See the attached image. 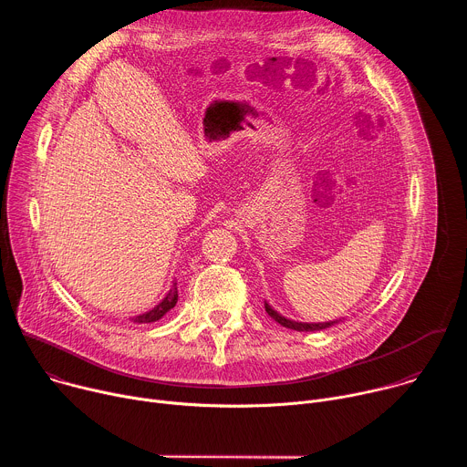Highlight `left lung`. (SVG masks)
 Here are the masks:
<instances>
[{"label":"left lung","instance_id":"left-lung-1","mask_svg":"<svg viewBox=\"0 0 467 467\" xmlns=\"http://www.w3.org/2000/svg\"><path fill=\"white\" fill-rule=\"evenodd\" d=\"M264 308H265V312H268L279 325H283V327H286V328H294V330H321V328H327V327L337 323V321H328V323H299V321H292V319L283 317V316L277 314L268 303H264Z\"/></svg>","mask_w":467,"mask_h":467}]
</instances>
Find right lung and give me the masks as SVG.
I'll use <instances>...</instances> for the list:
<instances>
[{"label":"right lung","mask_w":467,"mask_h":467,"mask_svg":"<svg viewBox=\"0 0 467 467\" xmlns=\"http://www.w3.org/2000/svg\"><path fill=\"white\" fill-rule=\"evenodd\" d=\"M175 285L177 283H173L171 290L166 294V297L153 310H150L142 316H135V317H132V321H135V323H153V321H159L166 312H170L177 303V286Z\"/></svg>","instance_id":"1"}]
</instances>
